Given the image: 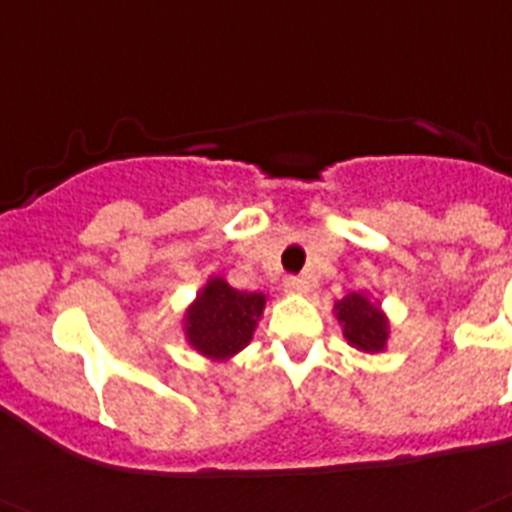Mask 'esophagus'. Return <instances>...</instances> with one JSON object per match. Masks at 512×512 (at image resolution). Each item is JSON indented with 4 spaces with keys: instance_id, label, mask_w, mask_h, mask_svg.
<instances>
[{
    "instance_id": "1",
    "label": "esophagus",
    "mask_w": 512,
    "mask_h": 512,
    "mask_svg": "<svg viewBox=\"0 0 512 512\" xmlns=\"http://www.w3.org/2000/svg\"><path fill=\"white\" fill-rule=\"evenodd\" d=\"M283 289L289 291V294H304V291H307V281L299 276H289L283 281Z\"/></svg>"
}]
</instances>
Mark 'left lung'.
Returning a JSON list of instances; mask_svg holds the SVG:
<instances>
[{"label": "left lung", "instance_id": "obj_1", "mask_svg": "<svg viewBox=\"0 0 512 512\" xmlns=\"http://www.w3.org/2000/svg\"><path fill=\"white\" fill-rule=\"evenodd\" d=\"M338 322L343 325V336L359 351H382L388 341V320L382 317L367 296L349 294L336 304Z\"/></svg>", "mask_w": 512, "mask_h": 512}]
</instances>
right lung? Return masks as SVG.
Segmentation results:
<instances>
[{"label": "right lung", "mask_w": 512, "mask_h": 512, "mask_svg": "<svg viewBox=\"0 0 512 512\" xmlns=\"http://www.w3.org/2000/svg\"><path fill=\"white\" fill-rule=\"evenodd\" d=\"M265 296L236 291L223 278H213L187 312V338L210 359H229L252 341V330L263 315Z\"/></svg>", "instance_id": "add662e5"}]
</instances>
